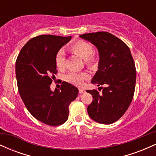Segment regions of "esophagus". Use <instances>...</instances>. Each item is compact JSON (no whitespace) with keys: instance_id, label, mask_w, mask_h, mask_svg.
Wrapping results in <instances>:
<instances>
[{"instance_id":"34e87169","label":"esophagus","mask_w":156,"mask_h":156,"mask_svg":"<svg viewBox=\"0 0 156 156\" xmlns=\"http://www.w3.org/2000/svg\"><path fill=\"white\" fill-rule=\"evenodd\" d=\"M85 92V90H84V89H79V93L80 94H83V93Z\"/></svg>"}]
</instances>
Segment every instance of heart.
Masks as SVG:
<instances>
[{
    "label": "heart",
    "mask_w": 156,
    "mask_h": 156,
    "mask_svg": "<svg viewBox=\"0 0 156 156\" xmlns=\"http://www.w3.org/2000/svg\"><path fill=\"white\" fill-rule=\"evenodd\" d=\"M69 51L80 58L84 59L85 64L88 67H92L97 63L96 56L93 54V46L92 44L84 40H78L69 46ZM65 63V55L62 50H59L55 56V67L59 70H62L64 68ZM88 78V75L85 73H77L71 72L66 76V80L69 83L75 85H80L83 80Z\"/></svg>",
    "instance_id": "heart-1"
}]
</instances>
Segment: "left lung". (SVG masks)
Returning a JSON list of instances; mask_svg holds the SVG:
<instances>
[{"mask_svg": "<svg viewBox=\"0 0 156 156\" xmlns=\"http://www.w3.org/2000/svg\"><path fill=\"white\" fill-rule=\"evenodd\" d=\"M98 48V70L92 83L103 89L87 90L93 100L87 107L91 119L101 124L115 122L128 110L135 91L136 71L128 46L108 32L100 31L80 35ZM101 89H99L101 91Z\"/></svg>", "mask_w": 156, "mask_h": 156, "instance_id": "left-lung-1", "label": "left lung"}]
</instances>
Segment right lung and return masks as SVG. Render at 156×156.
Here are the masks:
<instances>
[{"label": "right lung", "instance_id": "1", "mask_svg": "<svg viewBox=\"0 0 156 156\" xmlns=\"http://www.w3.org/2000/svg\"><path fill=\"white\" fill-rule=\"evenodd\" d=\"M72 37L40 35L30 39L20 52L15 64L18 91L26 108L39 121L51 126L64 124L69 105L78 89L63 81L60 89L51 90L57 73L55 56Z\"/></svg>", "mask_w": 156, "mask_h": 156}]
</instances>
